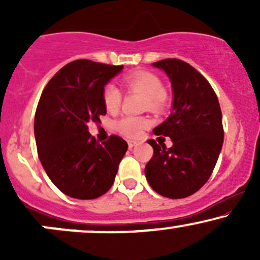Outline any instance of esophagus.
<instances>
[{
	"mask_svg": "<svg viewBox=\"0 0 260 260\" xmlns=\"http://www.w3.org/2000/svg\"><path fill=\"white\" fill-rule=\"evenodd\" d=\"M137 144H138V142H136V140H128V148L129 149L134 148Z\"/></svg>",
	"mask_w": 260,
	"mask_h": 260,
	"instance_id": "34e87169",
	"label": "esophagus"
}]
</instances>
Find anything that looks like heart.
<instances>
[{
    "instance_id": "obj_1",
    "label": "heart",
    "mask_w": 260,
    "mask_h": 260,
    "mask_svg": "<svg viewBox=\"0 0 260 260\" xmlns=\"http://www.w3.org/2000/svg\"><path fill=\"white\" fill-rule=\"evenodd\" d=\"M124 88L128 91H138L147 96V105L149 109H162L166 103V94L164 91L162 80L156 74L147 71H136L127 74L122 79ZM103 101L106 110L111 113L120 111L122 105V92L113 84H107L103 91ZM150 122L144 117L126 116L116 123V128L121 134L126 137H139L143 129L149 127Z\"/></svg>"
}]
</instances>
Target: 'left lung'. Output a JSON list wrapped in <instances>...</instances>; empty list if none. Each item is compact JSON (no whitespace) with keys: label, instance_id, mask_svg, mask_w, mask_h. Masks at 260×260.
Returning a JSON list of instances; mask_svg holds the SVG:
<instances>
[{"label":"left lung","instance_id":"8db88e82","mask_svg":"<svg viewBox=\"0 0 260 260\" xmlns=\"http://www.w3.org/2000/svg\"><path fill=\"white\" fill-rule=\"evenodd\" d=\"M153 66L165 71L174 90L171 115L153 132L170 137L172 147L148 140L154 154L145 177L160 196L186 198L207 183L216 165L223 143L221 109L208 80L189 63L165 58Z\"/></svg>","mask_w":260,"mask_h":260}]
</instances>
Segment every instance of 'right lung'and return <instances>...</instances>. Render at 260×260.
I'll return each mask as SVG.
<instances>
[{"label":"right lung","instance_id":"right-lung-1","mask_svg":"<svg viewBox=\"0 0 260 260\" xmlns=\"http://www.w3.org/2000/svg\"><path fill=\"white\" fill-rule=\"evenodd\" d=\"M123 66L77 59L58 71L45 86L34 133L39 159L52 183L66 196L95 199L111 188L127 151L121 137L99 143L88 123L106 115L103 91Z\"/></svg>","mask_w":260,"mask_h":260}]
</instances>
